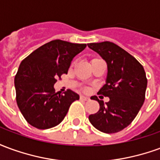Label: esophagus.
I'll return each instance as SVG.
<instances>
[{"label":"esophagus","instance_id":"obj_1","mask_svg":"<svg viewBox=\"0 0 160 160\" xmlns=\"http://www.w3.org/2000/svg\"><path fill=\"white\" fill-rule=\"evenodd\" d=\"M80 99H81V100H85V101L89 100V98H87V97H85V96H82V95L80 96Z\"/></svg>","mask_w":160,"mask_h":160}]
</instances>
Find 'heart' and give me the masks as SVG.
<instances>
[{
    "label": "heart",
    "mask_w": 160,
    "mask_h": 160,
    "mask_svg": "<svg viewBox=\"0 0 160 160\" xmlns=\"http://www.w3.org/2000/svg\"><path fill=\"white\" fill-rule=\"evenodd\" d=\"M94 60H97V59H93V60H92V61H94Z\"/></svg>",
    "instance_id": "1"
}]
</instances>
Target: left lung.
<instances>
[{"label": "left lung", "mask_w": 160, "mask_h": 160, "mask_svg": "<svg viewBox=\"0 0 160 160\" xmlns=\"http://www.w3.org/2000/svg\"><path fill=\"white\" fill-rule=\"evenodd\" d=\"M88 47L107 63L106 83L98 94L109 97L104 104L94 96L99 111L89 116L97 129L106 134L118 133L133 122L145 101L148 86L144 68L129 53L114 42H91Z\"/></svg>", "instance_id": "1"}]
</instances>
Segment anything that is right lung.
<instances>
[{
  "mask_svg": "<svg viewBox=\"0 0 160 160\" xmlns=\"http://www.w3.org/2000/svg\"><path fill=\"white\" fill-rule=\"evenodd\" d=\"M86 43L56 39L43 44L23 60L14 78L16 101L27 122L39 129L58 125L80 96L71 90L56 92L54 85L68 73L71 62Z\"/></svg>",
  "mask_w": 160,
  "mask_h": 160,
  "instance_id": "1",
  "label": "right lung"
}]
</instances>
